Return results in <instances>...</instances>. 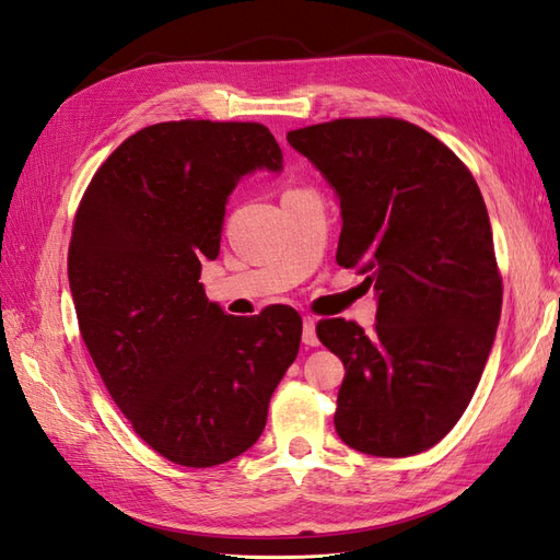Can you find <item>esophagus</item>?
<instances>
[{"label": "esophagus", "mask_w": 560, "mask_h": 560, "mask_svg": "<svg viewBox=\"0 0 560 560\" xmlns=\"http://www.w3.org/2000/svg\"><path fill=\"white\" fill-rule=\"evenodd\" d=\"M315 327H317V322L312 319V317H305V319H303V343H305V346H312V348L319 346Z\"/></svg>", "instance_id": "obj_1"}]
</instances>
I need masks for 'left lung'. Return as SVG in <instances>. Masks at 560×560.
Masks as SVG:
<instances>
[{
	"instance_id": "1",
	"label": "left lung",
	"mask_w": 560,
	"mask_h": 560,
	"mask_svg": "<svg viewBox=\"0 0 560 560\" xmlns=\"http://www.w3.org/2000/svg\"><path fill=\"white\" fill-rule=\"evenodd\" d=\"M341 200L336 262L380 295L368 336L343 317L317 324L346 376L334 427L350 448L406 458L460 420L497 336L503 281L487 205L456 152L392 116L289 131Z\"/></svg>"
}]
</instances>
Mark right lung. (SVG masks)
I'll use <instances>...</instances> for the list:
<instances>
[{"instance_id":"obj_1","label":"right lung","mask_w":560,"mask_h":560,"mask_svg":"<svg viewBox=\"0 0 560 560\" xmlns=\"http://www.w3.org/2000/svg\"><path fill=\"white\" fill-rule=\"evenodd\" d=\"M281 148L253 121H164L126 138L75 210L69 283L78 329L133 432L176 465L248 451L301 348L289 305L226 315L200 283L217 259L226 200Z\"/></svg>"}]
</instances>
